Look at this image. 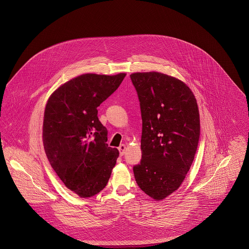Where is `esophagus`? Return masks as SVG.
<instances>
[{
    "label": "esophagus",
    "mask_w": 249,
    "mask_h": 249,
    "mask_svg": "<svg viewBox=\"0 0 249 249\" xmlns=\"http://www.w3.org/2000/svg\"><path fill=\"white\" fill-rule=\"evenodd\" d=\"M125 148H126V146H125V144H121L120 146H119V151H120V155L121 156H123L124 153H125Z\"/></svg>",
    "instance_id": "34e87169"
}]
</instances>
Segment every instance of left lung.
<instances>
[{"instance_id": "left-lung-1", "label": "left lung", "mask_w": 249, "mask_h": 249, "mask_svg": "<svg viewBox=\"0 0 249 249\" xmlns=\"http://www.w3.org/2000/svg\"><path fill=\"white\" fill-rule=\"evenodd\" d=\"M142 114V159L133 167L143 193L159 201L175 193L196 152L200 120L196 99L182 80L158 71L130 74Z\"/></svg>"}]
</instances>
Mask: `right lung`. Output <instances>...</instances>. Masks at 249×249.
Masks as SVG:
<instances>
[{"instance_id": "right-lung-1", "label": "right lung", "mask_w": 249, "mask_h": 249, "mask_svg": "<svg viewBox=\"0 0 249 249\" xmlns=\"http://www.w3.org/2000/svg\"><path fill=\"white\" fill-rule=\"evenodd\" d=\"M125 75L83 73L60 85L47 102L42 133L46 155L64 185L80 197L104 190L119 157V150L107 143L98 107Z\"/></svg>"}]
</instances>
